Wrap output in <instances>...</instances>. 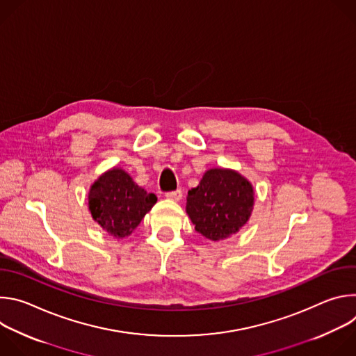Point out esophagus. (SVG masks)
<instances>
[{
    "mask_svg": "<svg viewBox=\"0 0 356 356\" xmlns=\"http://www.w3.org/2000/svg\"><path fill=\"white\" fill-rule=\"evenodd\" d=\"M181 195H183V193H181V190H180V188L165 193V197H166V198H169V200H175V201H179V200L181 198Z\"/></svg>",
    "mask_w": 356,
    "mask_h": 356,
    "instance_id": "obj_1",
    "label": "esophagus"
}]
</instances>
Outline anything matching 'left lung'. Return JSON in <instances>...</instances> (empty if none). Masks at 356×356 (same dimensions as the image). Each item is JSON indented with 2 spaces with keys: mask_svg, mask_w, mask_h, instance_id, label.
<instances>
[{
  "mask_svg": "<svg viewBox=\"0 0 356 356\" xmlns=\"http://www.w3.org/2000/svg\"><path fill=\"white\" fill-rule=\"evenodd\" d=\"M253 207V188L239 173L211 169L187 194V214L195 231L221 241L242 228Z\"/></svg>",
  "mask_w": 356,
  "mask_h": 356,
  "instance_id": "obj_1",
  "label": "left lung"
}]
</instances>
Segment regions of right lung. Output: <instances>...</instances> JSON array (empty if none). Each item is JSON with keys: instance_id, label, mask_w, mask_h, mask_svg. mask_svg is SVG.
Returning <instances> with one entry per match:
<instances>
[{"instance_id": "right-lung-1", "label": "right lung", "mask_w": 356, "mask_h": 356, "mask_svg": "<svg viewBox=\"0 0 356 356\" xmlns=\"http://www.w3.org/2000/svg\"><path fill=\"white\" fill-rule=\"evenodd\" d=\"M156 201L155 194L136 186L121 169L99 176L88 194L92 218L115 238L131 235Z\"/></svg>"}]
</instances>
